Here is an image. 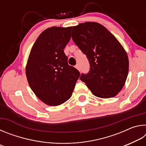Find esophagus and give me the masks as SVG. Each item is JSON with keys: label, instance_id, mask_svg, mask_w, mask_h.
<instances>
[{"label": "esophagus", "instance_id": "34e87169", "mask_svg": "<svg viewBox=\"0 0 146 146\" xmlns=\"http://www.w3.org/2000/svg\"><path fill=\"white\" fill-rule=\"evenodd\" d=\"M75 68L80 72V66H79L78 64H76V65L75 66Z\"/></svg>", "mask_w": 146, "mask_h": 146}]
</instances>
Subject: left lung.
<instances>
[{"instance_id":"8db88e82","label":"left lung","mask_w":146,"mask_h":146,"mask_svg":"<svg viewBox=\"0 0 146 146\" xmlns=\"http://www.w3.org/2000/svg\"><path fill=\"white\" fill-rule=\"evenodd\" d=\"M71 36L90 64V72L82 74L80 80L96 97H115L124 86L129 71L127 54L119 41L95 22L73 26Z\"/></svg>"}]
</instances>
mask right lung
<instances>
[{"label": "right lung", "instance_id": "obj_1", "mask_svg": "<svg viewBox=\"0 0 146 146\" xmlns=\"http://www.w3.org/2000/svg\"><path fill=\"white\" fill-rule=\"evenodd\" d=\"M72 27H51L34 43L26 66L32 91L44 104L56 106L72 95L80 73L68 63L64 49L70 40Z\"/></svg>", "mask_w": 146, "mask_h": 146}]
</instances>
